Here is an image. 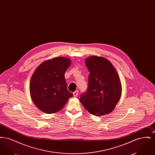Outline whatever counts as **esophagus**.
Wrapping results in <instances>:
<instances>
[{
	"label": "esophagus",
	"instance_id": "34e87169",
	"mask_svg": "<svg viewBox=\"0 0 155 155\" xmlns=\"http://www.w3.org/2000/svg\"><path fill=\"white\" fill-rule=\"evenodd\" d=\"M78 91L77 90V91H75V92H73V95H74V96H75V97L78 96Z\"/></svg>",
	"mask_w": 155,
	"mask_h": 155
}]
</instances>
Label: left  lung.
Returning <instances> with one entry per match:
<instances>
[{
  "label": "left lung",
  "instance_id": "left-lung-1",
  "mask_svg": "<svg viewBox=\"0 0 155 155\" xmlns=\"http://www.w3.org/2000/svg\"><path fill=\"white\" fill-rule=\"evenodd\" d=\"M89 71L88 87L80 101L91 114L100 116L114 110L121 95V84L118 74L110 61L92 56L85 60Z\"/></svg>",
  "mask_w": 155,
  "mask_h": 155
}]
</instances>
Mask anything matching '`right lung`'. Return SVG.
Returning a JSON list of instances; mask_svg holds the SVG:
<instances>
[{"instance_id":"obj_1","label":"right lung","mask_w":155,"mask_h":155,"mask_svg":"<svg viewBox=\"0 0 155 155\" xmlns=\"http://www.w3.org/2000/svg\"><path fill=\"white\" fill-rule=\"evenodd\" d=\"M71 60L57 57L45 61L38 67L30 81L31 99L37 107L47 114L61 110L73 96L68 91L64 73Z\"/></svg>"}]
</instances>
